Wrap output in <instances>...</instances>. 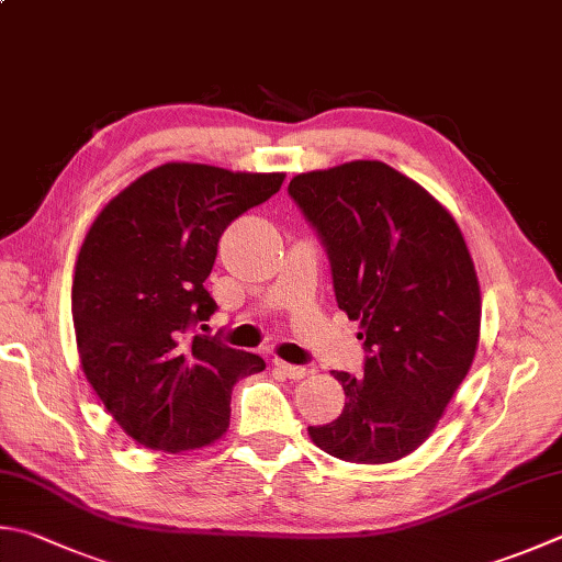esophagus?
I'll return each instance as SVG.
<instances>
[{
	"mask_svg": "<svg viewBox=\"0 0 562 562\" xmlns=\"http://www.w3.org/2000/svg\"><path fill=\"white\" fill-rule=\"evenodd\" d=\"M273 367L279 369L281 374H285L289 379H305L311 374V369H305V367H299V364H289V362H283V359H273L271 362Z\"/></svg>",
	"mask_w": 562,
	"mask_h": 562,
	"instance_id": "1",
	"label": "esophagus"
}]
</instances>
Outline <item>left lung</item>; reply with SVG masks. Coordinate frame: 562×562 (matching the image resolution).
Masks as SVG:
<instances>
[{
    "mask_svg": "<svg viewBox=\"0 0 562 562\" xmlns=\"http://www.w3.org/2000/svg\"><path fill=\"white\" fill-rule=\"evenodd\" d=\"M289 195L323 241L337 305L359 323L367 352L364 376L333 372L345 408L308 436L345 462L406 458L446 413L480 342V281L458 222L381 161L301 173Z\"/></svg>",
    "mask_w": 562,
    "mask_h": 562,
    "instance_id": "1",
    "label": "left lung"
}]
</instances>
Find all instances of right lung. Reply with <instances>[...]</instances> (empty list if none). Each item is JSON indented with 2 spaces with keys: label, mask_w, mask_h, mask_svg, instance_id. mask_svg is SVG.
<instances>
[{
  "label": "right lung",
  "mask_w": 562,
  "mask_h": 562,
  "mask_svg": "<svg viewBox=\"0 0 562 562\" xmlns=\"http://www.w3.org/2000/svg\"><path fill=\"white\" fill-rule=\"evenodd\" d=\"M283 178L164 164L114 195L85 235L70 295L80 364L139 446L178 454L220 440L232 386L267 369L259 355L190 333L217 311L203 283L222 232Z\"/></svg>",
  "instance_id": "1"
}]
</instances>
